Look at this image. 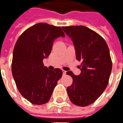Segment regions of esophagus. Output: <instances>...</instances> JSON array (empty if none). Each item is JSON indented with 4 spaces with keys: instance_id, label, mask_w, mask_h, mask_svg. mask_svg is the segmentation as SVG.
Wrapping results in <instances>:
<instances>
[{
    "instance_id": "1",
    "label": "esophagus",
    "mask_w": 123,
    "mask_h": 123,
    "mask_svg": "<svg viewBox=\"0 0 123 123\" xmlns=\"http://www.w3.org/2000/svg\"><path fill=\"white\" fill-rule=\"evenodd\" d=\"M62 73H63V74L65 75L66 74H67V71H65V70H62Z\"/></svg>"
}]
</instances>
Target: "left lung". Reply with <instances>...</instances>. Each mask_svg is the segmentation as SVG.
Segmentation results:
<instances>
[{
  "instance_id": "1",
  "label": "left lung",
  "mask_w": 123,
  "mask_h": 123,
  "mask_svg": "<svg viewBox=\"0 0 123 123\" xmlns=\"http://www.w3.org/2000/svg\"><path fill=\"white\" fill-rule=\"evenodd\" d=\"M62 29L72 39L76 59L82 62L80 75L67 72L73 79L67 93L74 105L88 106L98 99L108 85L112 69L109 49L100 35L86 26H64Z\"/></svg>"
}]
</instances>
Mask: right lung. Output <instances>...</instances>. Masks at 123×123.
<instances>
[{"label": "right lung", "mask_w": 123, "mask_h": 123, "mask_svg": "<svg viewBox=\"0 0 123 123\" xmlns=\"http://www.w3.org/2000/svg\"><path fill=\"white\" fill-rule=\"evenodd\" d=\"M65 37L61 27L38 23L20 35L13 51L12 72L18 90L34 105L47 103L58 80L60 68L50 70L43 61L50 55L56 38Z\"/></svg>", "instance_id": "right-lung-1"}]
</instances>
